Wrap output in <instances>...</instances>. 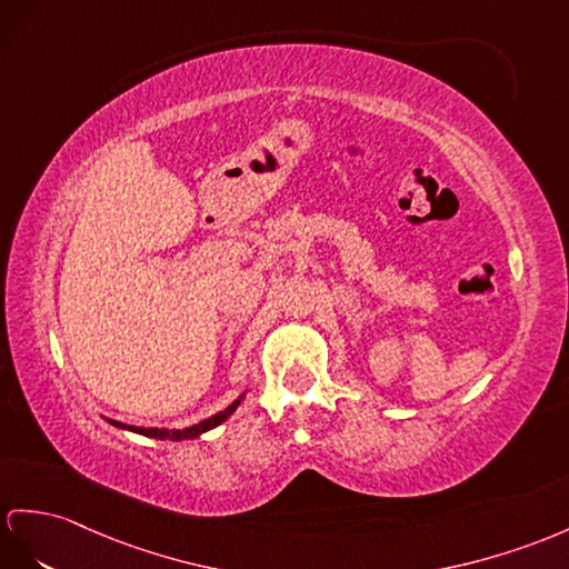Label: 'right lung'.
I'll use <instances>...</instances> for the list:
<instances>
[{
	"mask_svg": "<svg viewBox=\"0 0 569 569\" xmlns=\"http://www.w3.org/2000/svg\"><path fill=\"white\" fill-rule=\"evenodd\" d=\"M241 398H243V396H241ZM241 398L233 400V403H231L227 410L217 412L214 418L204 420V422H200V425H192V427H188V429H144V427H128V429H132V432H140V435H144V437H154V439H171V441L192 439V437H200L202 432H207V429H212V427L224 422V420L229 418V415L239 408ZM110 422H113V420H110ZM113 425H116V427H124V425H120V422H113Z\"/></svg>",
	"mask_w": 569,
	"mask_h": 569,
	"instance_id": "obj_1",
	"label": "right lung"
}]
</instances>
